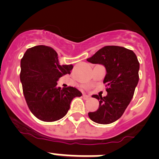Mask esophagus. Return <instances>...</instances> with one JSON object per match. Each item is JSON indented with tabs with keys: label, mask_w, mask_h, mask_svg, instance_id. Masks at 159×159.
I'll list each match as a JSON object with an SVG mask.
<instances>
[{
	"label": "esophagus",
	"mask_w": 159,
	"mask_h": 159,
	"mask_svg": "<svg viewBox=\"0 0 159 159\" xmlns=\"http://www.w3.org/2000/svg\"><path fill=\"white\" fill-rule=\"evenodd\" d=\"M83 97H84L85 99H89V98H90V96H89V95H86V94H85V93L83 94Z\"/></svg>",
	"instance_id": "obj_1"
}]
</instances>
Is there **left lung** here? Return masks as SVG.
Returning a JSON list of instances; mask_svg holds the SVG:
<instances>
[{
  "mask_svg": "<svg viewBox=\"0 0 159 159\" xmlns=\"http://www.w3.org/2000/svg\"><path fill=\"white\" fill-rule=\"evenodd\" d=\"M86 60L100 64L106 69L103 83L107 86V95H93L99 100L97 111L89 112V117L97 124L108 125L118 120L134 96L138 83L139 62L133 51L115 45L100 48Z\"/></svg>",
  "mask_w": 159,
  "mask_h": 159,
  "instance_id": "1",
  "label": "left lung"
}]
</instances>
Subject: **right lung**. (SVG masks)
<instances>
[{"label": "right lung", "mask_w": 159, "mask_h": 159, "mask_svg": "<svg viewBox=\"0 0 159 159\" xmlns=\"http://www.w3.org/2000/svg\"><path fill=\"white\" fill-rule=\"evenodd\" d=\"M73 67L61 65L57 52L50 47L37 45L27 49L21 60L20 80L28 108L38 119L52 122L62 118L73 99L81 97L76 88L57 86L59 78L70 74Z\"/></svg>", "instance_id": "1"}]
</instances>
